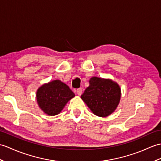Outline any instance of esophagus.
<instances>
[{
	"mask_svg": "<svg viewBox=\"0 0 161 161\" xmlns=\"http://www.w3.org/2000/svg\"><path fill=\"white\" fill-rule=\"evenodd\" d=\"M76 92H77V94L79 96H80L82 94V89L81 88H77Z\"/></svg>",
	"mask_w": 161,
	"mask_h": 161,
	"instance_id": "esophagus-1",
	"label": "esophagus"
}]
</instances>
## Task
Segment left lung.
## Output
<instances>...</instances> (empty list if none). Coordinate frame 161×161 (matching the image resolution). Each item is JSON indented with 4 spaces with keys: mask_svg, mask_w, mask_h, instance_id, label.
Listing matches in <instances>:
<instances>
[{
    "mask_svg": "<svg viewBox=\"0 0 161 161\" xmlns=\"http://www.w3.org/2000/svg\"><path fill=\"white\" fill-rule=\"evenodd\" d=\"M81 98L99 117H107L117 108L121 97V89L110 80L93 77Z\"/></svg>",
    "mask_w": 161,
    "mask_h": 161,
    "instance_id": "1",
    "label": "left lung"
}]
</instances>
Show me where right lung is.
<instances>
[{
    "label": "right lung",
    "mask_w": 161,
    "mask_h": 161,
    "mask_svg": "<svg viewBox=\"0 0 161 161\" xmlns=\"http://www.w3.org/2000/svg\"><path fill=\"white\" fill-rule=\"evenodd\" d=\"M36 97L41 109L46 114L54 116L60 113L75 94L66 84L54 80L42 86L38 90Z\"/></svg>",
    "instance_id": "obj_1"
}]
</instances>
